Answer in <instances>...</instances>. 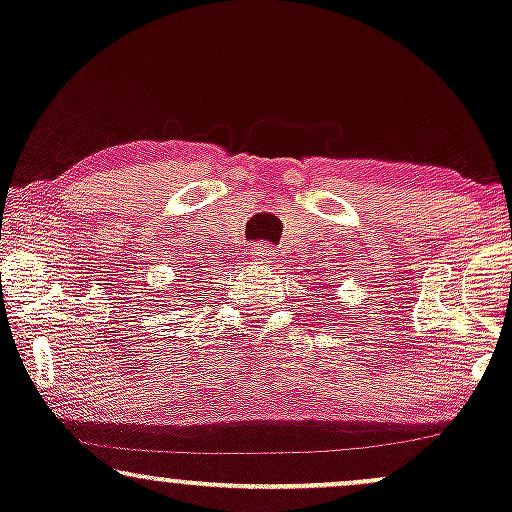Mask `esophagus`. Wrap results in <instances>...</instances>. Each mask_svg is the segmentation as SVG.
I'll return each mask as SVG.
<instances>
[{"instance_id": "1", "label": "esophagus", "mask_w": 512, "mask_h": 512, "mask_svg": "<svg viewBox=\"0 0 512 512\" xmlns=\"http://www.w3.org/2000/svg\"><path fill=\"white\" fill-rule=\"evenodd\" d=\"M273 246L271 244H254V249H251V258H254L256 263H271V258L275 256L273 254Z\"/></svg>"}]
</instances>
